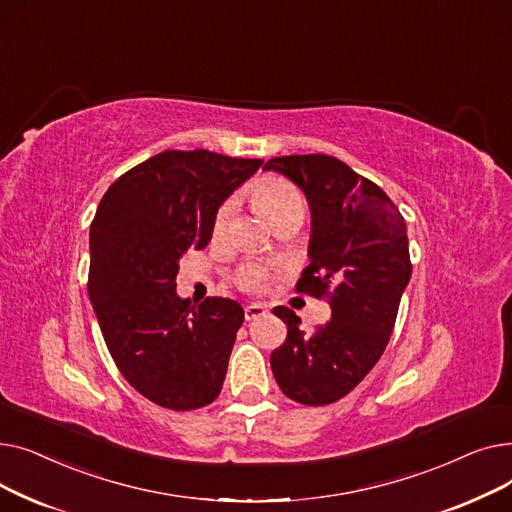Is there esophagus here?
I'll use <instances>...</instances> for the list:
<instances>
[{
  "instance_id": "esophagus-1",
  "label": "esophagus",
  "mask_w": 512,
  "mask_h": 512,
  "mask_svg": "<svg viewBox=\"0 0 512 512\" xmlns=\"http://www.w3.org/2000/svg\"><path fill=\"white\" fill-rule=\"evenodd\" d=\"M265 313H267V307L261 305V303H251V305L245 307V317H247V321L257 319V317H261V315H265Z\"/></svg>"
}]
</instances>
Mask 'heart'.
Instances as JSON below:
<instances>
[{
  "mask_svg": "<svg viewBox=\"0 0 512 512\" xmlns=\"http://www.w3.org/2000/svg\"><path fill=\"white\" fill-rule=\"evenodd\" d=\"M253 201H255L257 209L274 226L282 220L303 218L305 215L303 193L292 182L276 178V176L261 178L253 186ZM234 207H236L234 199H228L218 209V215H215V222H213L215 234H222L228 228L232 215H234ZM240 282H242V286H247L251 290H259L265 284V272L261 270V267H247V270L240 276Z\"/></svg>",
  "mask_w": 512,
  "mask_h": 512,
  "instance_id": "obj_1",
  "label": "heart"
}]
</instances>
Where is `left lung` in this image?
Masks as SVG:
<instances>
[{
    "instance_id": "left-lung-1",
    "label": "left lung",
    "mask_w": 512,
    "mask_h": 512,
    "mask_svg": "<svg viewBox=\"0 0 512 512\" xmlns=\"http://www.w3.org/2000/svg\"><path fill=\"white\" fill-rule=\"evenodd\" d=\"M263 170L297 184L311 209L309 265L297 290L317 299L332 290L330 324L313 334L301 330L292 309H274L288 336L272 353V371L288 398L309 407L330 405L386 351L411 280L407 224L378 184L336 157H274Z\"/></svg>"
}]
</instances>
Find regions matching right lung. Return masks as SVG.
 I'll use <instances>...</instances> for the list:
<instances>
[{"mask_svg":"<svg viewBox=\"0 0 512 512\" xmlns=\"http://www.w3.org/2000/svg\"><path fill=\"white\" fill-rule=\"evenodd\" d=\"M261 159L205 149L164 151L120 176L91 224L89 299L126 382L159 407L201 409L218 398L245 311L176 292L186 251H201L222 203Z\"/></svg>","mask_w":512,"mask_h":512,"instance_id":"1","label":"right lung"}]
</instances>
